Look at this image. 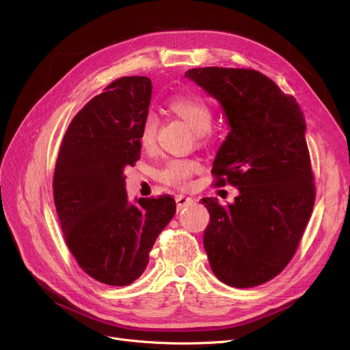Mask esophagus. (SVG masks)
Segmentation results:
<instances>
[{"label":"esophagus","mask_w":350,"mask_h":350,"mask_svg":"<svg viewBox=\"0 0 350 350\" xmlns=\"http://www.w3.org/2000/svg\"><path fill=\"white\" fill-rule=\"evenodd\" d=\"M193 203V198H190V197H186V196H177L176 197V204H177V213L178 211H181L183 208L185 207H187L189 204H191Z\"/></svg>","instance_id":"obj_1"}]
</instances>
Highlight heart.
I'll use <instances>...</instances> for the list:
<instances>
[{"label":"heart","instance_id":"1","mask_svg":"<svg viewBox=\"0 0 350 350\" xmlns=\"http://www.w3.org/2000/svg\"><path fill=\"white\" fill-rule=\"evenodd\" d=\"M169 109L173 115L185 122L197 136H204L210 132L214 115L211 107L198 98L176 96L169 102ZM156 119L147 116L142 124L139 142L142 149L149 150L156 140ZM198 172V164L191 160H169L160 172V178L165 185L186 189L190 177Z\"/></svg>","mask_w":350,"mask_h":350}]
</instances>
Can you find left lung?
<instances>
[{
    "mask_svg": "<svg viewBox=\"0 0 350 350\" xmlns=\"http://www.w3.org/2000/svg\"><path fill=\"white\" fill-rule=\"evenodd\" d=\"M186 78L223 106L230 132L213 163L232 204L201 200L210 213L203 244L215 277L235 288L272 280L295 254L315 203L306 123L295 98L254 69L194 68Z\"/></svg>",
    "mask_w": 350,
    "mask_h": 350,
    "instance_id": "left-lung-1",
    "label": "left lung"
}]
</instances>
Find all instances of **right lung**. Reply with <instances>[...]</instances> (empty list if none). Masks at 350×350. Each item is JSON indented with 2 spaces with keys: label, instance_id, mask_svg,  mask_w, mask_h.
Returning <instances> with one entry per match:
<instances>
[{
  "label": "right lung",
  "instance_id": "add662e5",
  "mask_svg": "<svg viewBox=\"0 0 350 350\" xmlns=\"http://www.w3.org/2000/svg\"><path fill=\"white\" fill-rule=\"evenodd\" d=\"M72 119L53 173V201L66 245L92 278L112 286L136 281L176 214L170 196L127 200L126 165L140 159V131L152 82L124 77Z\"/></svg>",
  "mask_w": 350,
  "mask_h": 350
}]
</instances>
